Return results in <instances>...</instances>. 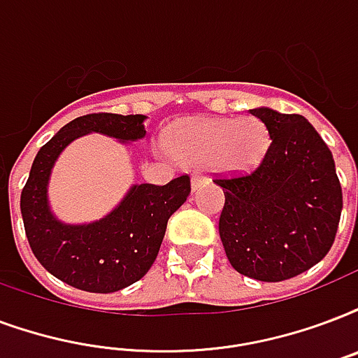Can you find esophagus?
I'll return each instance as SVG.
<instances>
[{
    "instance_id": "34e87169",
    "label": "esophagus",
    "mask_w": 358,
    "mask_h": 358,
    "mask_svg": "<svg viewBox=\"0 0 358 358\" xmlns=\"http://www.w3.org/2000/svg\"><path fill=\"white\" fill-rule=\"evenodd\" d=\"M204 182H206V178H204L203 174H193V178H191V185H193V189H197L199 185L201 184H204Z\"/></svg>"
}]
</instances>
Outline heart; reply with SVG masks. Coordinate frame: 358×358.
Segmentation results:
<instances>
[{
  "label": "heart",
  "mask_w": 358,
  "mask_h": 358,
  "mask_svg": "<svg viewBox=\"0 0 358 358\" xmlns=\"http://www.w3.org/2000/svg\"><path fill=\"white\" fill-rule=\"evenodd\" d=\"M171 144L187 161H214L222 171H245L261 159L266 129L255 118L203 120L174 135Z\"/></svg>",
  "instance_id": "obj_1"
}]
</instances>
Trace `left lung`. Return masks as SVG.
<instances>
[{
    "mask_svg": "<svg viewBox=\"0 0 358 358\" xmlns=\"http://www.w3.org/2000/svg\"><path fill=\"white\" fill-rule=\"evenodd\" d=\"M250 113L270 144L252 173L217 176L225 193L220 236L229 263L259 282H283L329 253L342 215V185L329 146L300 114Z\"/></svg>",
    "mask_w": 358,
    "mask_h": 358,
    "instance_id": "obj_1",
    "label": "left lung"
}]
</instances>
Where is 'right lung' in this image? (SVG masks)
<instances>
[{
  "label": "right lung",
  "mask_w": 358,
  "mask_h": 358,
  "mask_svg": "<svg viewBox=\"0 0 358 358\" xmlns=\"http://www.w3.org/2000/svg\"><path fill=\"white\" fill-rule=\"evenodd\" d=\"M143 114L94 113L75 118L37 152L20 195L31 252L52 276L90 293H114L138 282L154 264L169 217L185 203L189 176L165 185H133L116 210L90 225H65L52 215L46 184L59 152L80 135L97 131L122 143L143 138Z\"/></svg>",
  "instance_id": "obj_1"
}]
</instances>
